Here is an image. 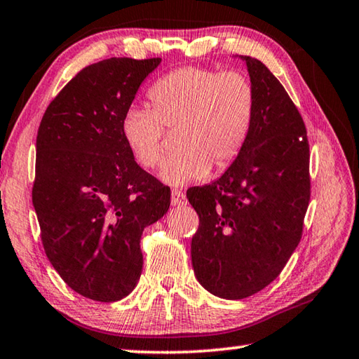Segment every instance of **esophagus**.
Wrapping results in <instances>:
<instances>
[{
    "label": "esophagus",
    "instance_id": "obj_1",
    "mask_svg": "<svg viewBox=\"0 0 359 359\" xmlns=\"http://www.w3.org/2000/svg\"><path fill=\"white\" fill-rule=\"evenodd\" d=\"M171 203L172 205H180L185 203V193L182 190H172L171 191Z\"/></svg>",
    "mask_w": 359,
    "mask_h": 359
}]
</instances>
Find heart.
Here are the masks:
<instances>
[{"instance_id": "1", "label": "heart", "mask_w": 359, "mask_h": 359, "mask_svg": "<svg viewBox=\"0 0 359 359\" xmlns=\"http://www.w3.org/2000/svg\"><path fill=\"white\" fill-rule=\"evenodd\" d=\"M151 111L130 107L121 118V136L145 169L158 166L166 130H180L177 154L161 166L169 185H187L226 169L245 149L255 117V90L236 71L217 72L187 66L168 72L149 90Z\"/></svg>"}]
</instances>
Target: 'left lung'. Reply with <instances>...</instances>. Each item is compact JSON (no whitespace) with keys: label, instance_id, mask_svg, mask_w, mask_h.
Wrapping results in <instances>:
<instances>
[{"label":"left lung","instance_id":"8db88e82","mask_svg":"<svg viewBox=\"0 0 359 359\" xmlns=\"http://www.w3.org/2000/svg\"><path fill=\"white\" fill-rule=\"evenodd\" d=\"M242 60L255 90L245 149L220 179L187 191L199 217L191 238L194 276L223 299H244L276 280L302 238L311 201L301 114L259 60Z\"/></svg>","mask_w":359,"mask_h":359}]
</instances>
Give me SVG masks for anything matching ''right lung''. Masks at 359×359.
<instances>
[{"label":"right lung","instance_id":"1","mask_svg":"<svg viewBox=\"0 0 359 359\" xmlns=\"http://www.w3.org/2000/svg\"><path fill=\"white\" fill-rule=\"evenodd\" d=\"M161 58L85 66L42 115L32 190L48 261L76 293L114 302L142 272L141 236L171 190L137 165L121 118Z\"/></svg>","mask_w":359,"mask_h":359}]
</instances>
